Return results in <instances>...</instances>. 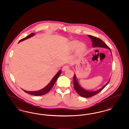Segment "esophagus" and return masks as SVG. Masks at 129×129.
<instances>
[{
	"instance_id": "obj_1",
	"label": "esophagus",
	"mask_w": 129,
	"mask_h": 129,
	"mask_svg": "<svg viewBox=\"0 0 129 129\" xmlns=\"http://www.w3.org/2000/svg\"><path fill=\"white\" fill-rule=\"evenodd\" d=\"M69 66L68 65H65L64 66H63V67L62 68V71H65L66 70H67L69 69Z\"/></svg>"
}]
</instances>
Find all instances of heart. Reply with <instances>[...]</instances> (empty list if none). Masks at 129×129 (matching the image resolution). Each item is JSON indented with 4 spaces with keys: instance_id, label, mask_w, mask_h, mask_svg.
Returning <instances> with one entry per match:
<instances>
[{
    "instance_id": "heart-1",
    "label": "heart",
    "mask_w": 129,
    "mask_h": 129,
    "mask_svg": "<svg viewBox=\"0 0 129 129\" xmlns=\"http://www.w3.org/2000/svg\"><path fill=\"white\" fill-rule=\"evenodd\" d=\"M71 47L72 49H75L77 47V51L79 53L84 52L86 50V46L84 43H81L80 42L77 40L73 41L71 43Z\"/></svg>"
}]
</instances>
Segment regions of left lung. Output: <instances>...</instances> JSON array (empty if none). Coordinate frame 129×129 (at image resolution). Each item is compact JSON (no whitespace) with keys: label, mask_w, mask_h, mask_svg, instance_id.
Here are the masks:
<instances>
[{"label":"left lung","mask_w":129,"mask_h":129,"mask_svg":"<svg viewBox=\"0 0 129 129\" xmlns=\"http://www.w3.org/2000/svg\"><path fill=\"white\" fill-rule=\"evenodd\" d=\"M88 36L89 37V38L92 41V46L93 47H100L105 48L109 49V50L110 49V48L100 39H99L98 38H97V37H94V36H91V35H88ZM109 81L105 86H104L101 88L99 89L98 90H96L94 91H90L86 90L84 88H83L82 87H81L78 83V81H77L76 77L75 74H74V75L73 83H74V88L79 95L83 97H85V98L91 97H92V96L96 95L100 91H101L106 86V85L109 83Z\"/></svg>","instance_id":"left-lung-1"}]
</instances>
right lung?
Wrapping results in <instances>:
<instances>
[{
	"mask_svg": "<svg viewBox=\"0 0 129 129\" xmlns=\"http://www.w3.org/2000/svg\"><path fill=\"white\" fill-rule=\"evenodd\" d=\"M35 35L34 33H31L30 34H29L28 36H26V37H25L24 38L21 39L19 42V43L23 41H24L26 39H27L30 37H32L33 36H34ZM61 73V70H59L58 73L57 74H55V76L53 78V79L51 80V81H50V82L49 83V84L46 86L45 87H44V88H43V89H41V90H38V91H26L25 90H23L25 93H28L29 94H30L32 95H34V96H41V95H43L45 94L46 93H47V92H49V91L51 89V88L53 87V86L54 85L55 83V82L56 81V80L57 79V78H58L59 76L60 75V74Z\"/></svg>",
	"mask_w": 129,
	"mask_h": 129,
	"instance_id": "add662e5",
	"label": "right lung"
}]
</instances>
